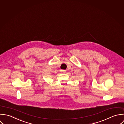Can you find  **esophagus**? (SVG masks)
I'll list each match as a JSON object with an SVG mask.
<instances>
[{
  "instance_id": "1",
  "label": "esophagus",
  "mask_w": 124,
  "mask_h": 124,
  "mask_svg": "<svg viewBox=\"0 0 124 124\" xmlns=\"http://www.w3.org/2000/svg\"><path fill=\"white\" fill-rule=\"evenodd\" d=\"M61 72H62V73H66V70H61Z\"/></svg>"
}]
</instances>
